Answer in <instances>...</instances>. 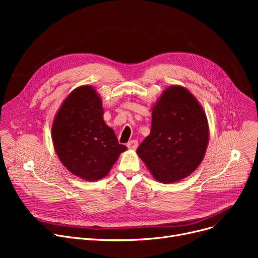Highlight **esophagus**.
<instances>
[{
	"label": "esophagus",
	"mask_w": 258,
	"mask_h": 258,
	"mask_svg": "<svg viewBox=\"0 0 258 258\" xmlns=\"http://www.w3.org/2000/svg\"><path fill=\"white\" fill-rule=\"evenodd\" d=\"M127 147L130 148V150H136V148L138 147V141L137 140H131L127 143Z\"/></svg>",
	"instance_id": "esophagus-1"
}]
</instances>
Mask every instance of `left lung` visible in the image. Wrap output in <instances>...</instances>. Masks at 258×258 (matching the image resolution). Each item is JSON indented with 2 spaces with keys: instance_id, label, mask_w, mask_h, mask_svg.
Listing matches in <instances>:
<instances>
[{
  "instance_id": "left-lung-1",
  "label": "left lung",
  "mask_w": 258,
  "mask_h": 258,
  "mask_svg": "<svg viewBox=\"0 0 258 258\" xmlns=\"http://www.w3.org/2000/svg\"><path fill=\"white\" fill-rule=\"evenodd\" d=\"M208 139L207 118L200 103L185 88L172 86L154 106L151 134L137 154L158 181L173 183L200 165Z\"/></svg>"
}]
</instances>
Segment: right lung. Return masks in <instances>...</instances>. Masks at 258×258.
Instances as JSON below:
<instances>
[{
  "instance_id": "right-lung-1",
  "label": "right lung",
  "mask_w": 258,
  "mask_h": 258,
  "mask_svg": "<svg viewBox=\"0 0 258 258\" xmlns=\"http://www.w3.org/2000/svg\"><path fill=\"white\" fill-rule=\"evenodd\" d=\"M102 103L90 86L74 90L54 119L52 138L61 163L88 181L106 175L119 155L127 150L103 121Z\"/></svg>"
}]
</instances>
